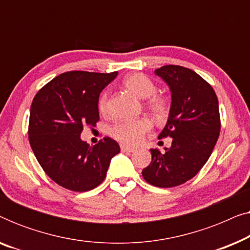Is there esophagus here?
<instances>
[{"label": "esophagus", "mask_w": 250, "mask_h": 250, "mask_svg": "<svg viewBox=\"0 0 250 250\" xmlns=\"http://www.w3.org/2000/svg\"><path fill=\"white\" fill-rule=\"evenodd\" d=\"M121 150H122V151H124V152H133V151H134V149L129 148V146H124V145L121 146Z\"/></svg>", "instance_id": "obj_1"}]
</instances>
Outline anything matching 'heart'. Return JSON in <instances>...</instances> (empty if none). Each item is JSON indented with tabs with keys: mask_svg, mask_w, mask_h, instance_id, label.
I'll return each instance as SVG.
<instances>
[{
	"mask_svg": "<svg viewBox=\"0 0 250 250\" xmlns=\"http://www.w3.org/2000/svg\"><path fill=\"white\" fill-rule=\"evenodd\" d=\"M124 86L134 93L136 97L146 99V107L157 118L165 117L168 111V100L163 95L156 94L157 86L146 75L134 73L128 75L124 80ZM109 104L108 92H104L99 99V110L102 114H107ZM151 122L148 118L127 119L116 123L111 126L110 135L112 138L126 146H138L143 141L146 133L151 129Z\"/></svg>",
	"mask_w": 250,
	"mask_h": 250,
	"instance_id": "obj_1",
	"label": "heart"
}]
</instances>
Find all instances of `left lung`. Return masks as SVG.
Segmentation results:
<instances>
[{"instance_id":"1","label":"left lung","mask_w":250,"mask_h":250,"mask_svg":"<svg viewBox=\"0 0 250 250\" xmlns=\"http://www.w3.org/2000/svg\"><path fill=\"white\" fill-rule=\"evenodd\" d=\"M172 92L169 116L158 139L172 138L165 152L150 149L151 163L142 176L151 186L173 188L192 179L207 163L221 129L214 88L193 70L167 64L155 70Z\"/></svg>"}]
</instances>
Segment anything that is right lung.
I'll return each mask as SVG.
<instances>
[{
	"label": "right lung",
	"mask_w": 250,
	"mask_h": 250,
	"mask_svg": "<svg viewBox=\"0 0 250 250\" xmlns=\"http://www.w3.org/2000/svg\"><path fill=\"white\" fill-rule=\"evenodd\" d=\"M117 74L67 71L34 98L30 146L47 176L64 189L84 192L97 188L107 175L111 158L121 151L108 136L93 146L81 140L84 126H95L100 119L99 95Z\"/></svg>",
	"instance_id": "right-lung-1"
}]
</instances>
